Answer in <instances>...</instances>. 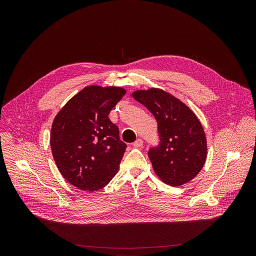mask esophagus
<instances>
[{"mask_svg": "<svg viewBox=\"0 0 256 256\" xmlns=\"http://www.w3.org/2000/svg\"><path fill=\"white\" fill-rule=\"evenodd\" d=\"M132 146H134V147H136V148H142V140L138 138V140L132 144Z\"/></svg>", "mask_w": 256, "mask_h": 256, "instance_id": "obj_1", "label": "esophagus"}]
</instances>
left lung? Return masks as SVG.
Instances as JSON below:
<instances>
[{"mask_svg": "<svg viewBox=\"0 0 256 256\" xmlns=\"http://www.w3.org/2000/svg\"><path fill=\"white\" fill-rule=\"evenodd\" d=\"M132 96L157 120L160 140L148 152L156 174L171 186L194 179L206 158V134L198 118L184 103L160 89L136 91Z\"/></svg>", "mask_w": 256, "mask_h": 256, "instance_id": "1", "label": "left lung"}]
</instances>
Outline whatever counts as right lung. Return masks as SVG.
<instances>
[{
	"instance_id": "obj_1",
	"label": "right lung",
	"mask_w": 256,
	"mask_h": 256,
	"mask_svg": "<svg viewBox=\"0 0 256 256\" xmlns=\"http://www.w3.org/2000/svg\"><path fill=\"white\" fill-rule=\"evenodd\" d=\"M126 94L120 87L88 86L56 114L50 132L56 164L70 184L94 192L109 184L126 149L109 112Z\"/></svg>"
}]
</instances>
